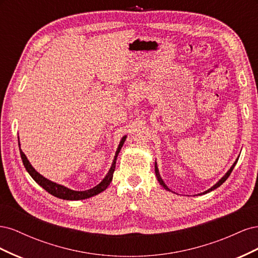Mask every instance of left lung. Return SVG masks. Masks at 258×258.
Segmentation results:
<instances>
[{"label": "left lung", "mask_w": 258, "mask_h": 258, "mask_svg": "<svg viewBox=\"0 0 258 258\" xmlns=\"http://www.w3.org/2000/svg\"><path fill=\"white\" fill-rule=\"evenodd\" d=\"M238 162V159L235 161V163H233V165H232V167L229 169V171H228V172L227 173H226L221 179H220V181H218L213 187H211V188L210 189H208L207 191H205L204 194H207V192H210V191H212V190H214L215 188H217V187H220L225 181H226V179H227L228 178V176L230 175V173H231V171L233 170V168H235V166H236V163ZM155 173H156V176H157V179H158V182L160 183V185H162L163 186V188H165V189H167V190H170L169 188H168V187H167V185L165 184V183H163V181H162V178L160 177V174H159V171H158V168H157V163H155ZM202 195V194H201Z\"/></svg>", "instance_id": "obj_1"}]
</instances>
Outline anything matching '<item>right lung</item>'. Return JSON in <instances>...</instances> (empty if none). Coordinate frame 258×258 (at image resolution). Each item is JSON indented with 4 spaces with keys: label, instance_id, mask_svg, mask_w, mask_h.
<instances>
[{
    "label": "right lung",
    "instance_id": "1",
    "mask_svg": "<svg viewBox=\"0 0 258 258\" xmlns=\"http://www.w3.org/2000/svg\"><path fill=\"white\" fill-rule=\"evenodd\" d=\"M124 140H126V137H123L121 139V141H120V143L118 145V148H117L116 154H115V157H114V160H113V165H112L110 171H108V172H107L106 176L103 178V181L101 182L100 184H98L97 186L93 187V188H90L88 190H84V191H76V190L69 189V188H67V187H64V186L56 184V183L49 181V179L45 178L43 175H41L40 173L36 172L35 169L32 166H31V163L27 159L26 155L23 154V152L20 150V144H19V150H20V156H21V159H22V162H23V166H25L26 170L28 171L29 174L32 176V178L34 179V181L38 185L42 186L46 191H48L50 195H52V196L57 197V198H60V199H64V200H83V199L90 198L92 196H96V195L100 194L101 191L105 190L107 188V186L110 185V183L112 182L113 173H114L115 167H116L117 156H118V153L121 150Z\"/></svg>",
    "mask_w": 258,
    "mask_h": 258
}]
</instances>
